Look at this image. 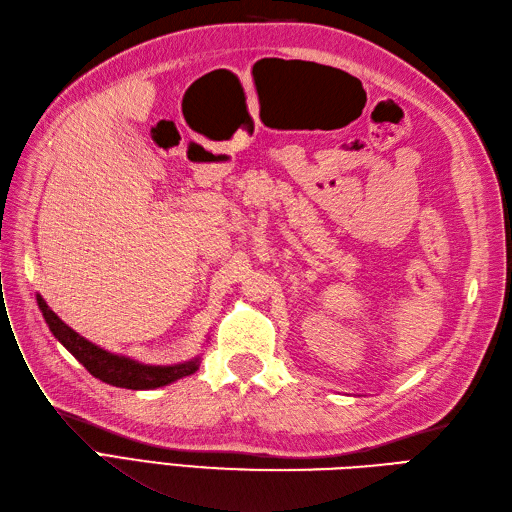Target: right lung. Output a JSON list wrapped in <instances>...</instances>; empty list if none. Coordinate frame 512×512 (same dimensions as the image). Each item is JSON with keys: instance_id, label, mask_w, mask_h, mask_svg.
Wrapping results in <instances>:
<instances>
[{"instance_id": "right-lung-1", "label": "right lung", "mask_w": 512, "mask_h": 512, "mask_svg": "<svg viewBox=\"0 0 512 512\" xmlns=\"http://www.w3.org/2000/svg\"><path fill=\"white\" fill-rule=\"evenodd\" d=\"M38 306L42 310V317L48 323L53 336L68 349L82 366H85L95 378L100 381L123 387V389H157L168 383L178 381V378L193 374L200 368V361L193 359L187 364L176 366H144L134 359H127L121 355H112L93 342L85 340L80 334H76L72 327L65 325L55 312L48 308V304L38 295Z\"/></svg>"}]
</instances>
